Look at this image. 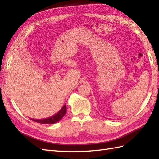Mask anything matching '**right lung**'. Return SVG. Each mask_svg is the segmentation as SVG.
Instances as JSON below:
<instances>
[{"label": "right lung", "mask_w": 159, "mask_h": 159, "mask_svg": "<svg viewBox=\"0 0 159 159\" xmlns=\"http://www.w3.org/2000/svg\"><path fill=\"white\" fill-rule=\"evenodd\" d=\"M66 113V105L65 104V105L61 109V110L58 113L55 114L54 116L51 117L46 118V119H42V120H35V119H32V118L31 120L40 124H52L57 123V121H59L60 120H61L63 117V116H65Z\"/></svg>", "instance_id": "obj_1"}]
</instances>
